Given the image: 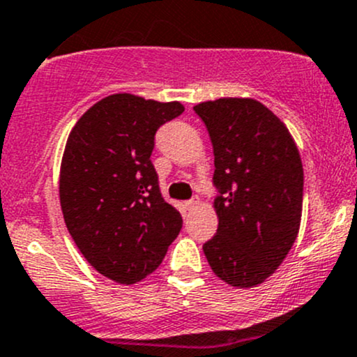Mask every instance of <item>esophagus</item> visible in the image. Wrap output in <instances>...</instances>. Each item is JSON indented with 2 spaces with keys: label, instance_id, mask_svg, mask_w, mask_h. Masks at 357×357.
Masks as SVG:
<instances>
[{
  "label": "esophagus",
  "instance_id": "esophagus-1",
  "mask_svg": "<svg viewBox=\"0 0 357 357\" xmlns=\"http://www.w3.org/2000/svg\"><path fill=\"white\" fill-rule=\"evenodd\" d=\"M185 207H186V210H195L198 207V202L197 200H188V202H185Z\"/></svg>",
  "mask_w": 357,
  "mask_h": 357
}]
</instances>
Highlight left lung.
Returning <instances> with one entry per match:
<instances>
[{"label": "left lung", "instance_id": "1", "mask_svg": "<svg viewBox=\"0 0 357 357\" xmlns=\"http://www.w3.org/2000/svg\"><path fill=\"white\" fill-rule=\"evenodd\" d=\"M213 147L219 227L204 245L213 273L253 287L275 272L301 224L303 164L289 130L255 99L208 100L193 107Z\"/></svg>", "mask_w": 357, "mask_h": 357}]
</instances>
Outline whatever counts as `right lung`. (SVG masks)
<instances>
[{
  "instance_id": "add662e5",
  "label": "right lung",
  "mask_w": 357,
  "mask_h": 357,
  "mask_svg": "<svg viewBox=\"0 0 357 357\" xmlns=\"http://www.w3.org/2000/svg\"><path fill=\"white\" fill-rule=\"evenodd\" d=\"M179 102L114 93L71 130L59 174V202L75 245L99 273L135 284L162 264L183 227L162 198L150 155L155 133Z\"/></svg>"
}]
</instances>
